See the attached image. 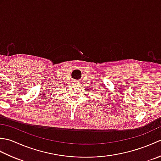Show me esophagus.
<instances>
[{
  "instance_id": "esophagus-1",
  "label": "esophagus",
  "mask_w": 161,
  "mask_h": 161,
  "mask_svg": "<svg viewBox=\"0 0 161 161\" xmlns=\"http://www.w3.org/2000/svg\"><path fill=\"white\" fill-rule=\"evenodd\" d=\"M75 83H78L77 81H75Z\"/></svg>"
}]
</instances>
